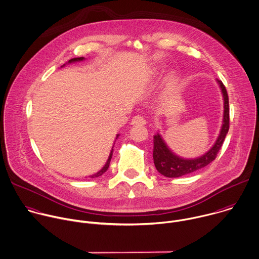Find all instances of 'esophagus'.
<instances>
[{
    "instance_id": "esophagus-1",
    "label": "esophagus",
    "mask_w": 259,
    "mask_h": 259,
    "mask_svg": "<svg viewBox=\"0 0 259 259\" xmlns=\"http://www.w3.org/2000/svg\"><path fill=\"white\" fill-rule=\"evenodd\" d=\"M145 124H146V121L141 116H135L131 121L132 126H144Z\"/></svg>"
}]
</instances>
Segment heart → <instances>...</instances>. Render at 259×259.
Returning <instances> with one entry per match:
<instances>
[{
  "mask_svg": "<svg viewBox=\"0 0 259 259\" xmlns=\"http://www.w3.org/2000/svg\"><path fill=\"white\" fill-rule=\"evenodd\" d=\"M157 74V71L156 70H153L152 72H151V75H156ZM172 83H174V78H172V76H170L168 79H167V82H166V85L169 88V87H171L172 85Z\"/></svg>",
  "mask_w": 259,
  "mask_h": 259,
  "instance_id": "heart-1",
  "label": "heart"
}]
</instances>
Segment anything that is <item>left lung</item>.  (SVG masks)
Here are the masks:
<instances>
[{"mask_svg": "<svg viewBox=\"0 0 259 259\" xmlns=\"http://www.w3.org/2000/svg\"><path fill=\"white\" fill-rule=\"evenodd\" d=\"M223 96L224 112L223 121L220 133L213 144V146L203 155L196 158H184L176 154L166 144L164 139L159 133L153 137V161L157 171L166 178H180L192 172H195L209 163H211L217 156L225 137L229 130V99L225 85L219 79H216Z\"/></svg>", "mask_w": 259, "mask_h": 259, "instance_id": "obj_1", "label": "left lung"}]
</instances>
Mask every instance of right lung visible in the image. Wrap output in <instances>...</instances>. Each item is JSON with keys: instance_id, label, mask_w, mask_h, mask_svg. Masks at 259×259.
I'll return each mask as SVG.
<instances>
[{"instance_id": "add662e5", "label": "right lung", "mask_w": 259, "mask_h": 259, "mask_svg": "<svg viewBox=\"0 0 259 259\" xmlns=\"http://www.w3.org/2000/svg\"><path fill=\"white\" fill-rule=\"evenodd\" d=\"M85 58L84 57H75V58H72V59H69L68 60V62H66L65 64H69V63H73V62H78V61H82V60H84ZM65 64H63V65H61L60 67H63ZM119 135L120 134H117V136H116V139L119 137ZM116 141V140H115ZM115 144V143H114ZM113 147H112V150H111V152H110V155H109V157H108V160H107V162L105 163V165L103 166V168L101 169V170H99L98 172H96L95 175H92V176H90V178L91 179H96V178H99V177H101L102 175H104L107 170H108V168H109V165H110V161H111V158H112V155H113Z\"/></svg>"}]
</instances>
